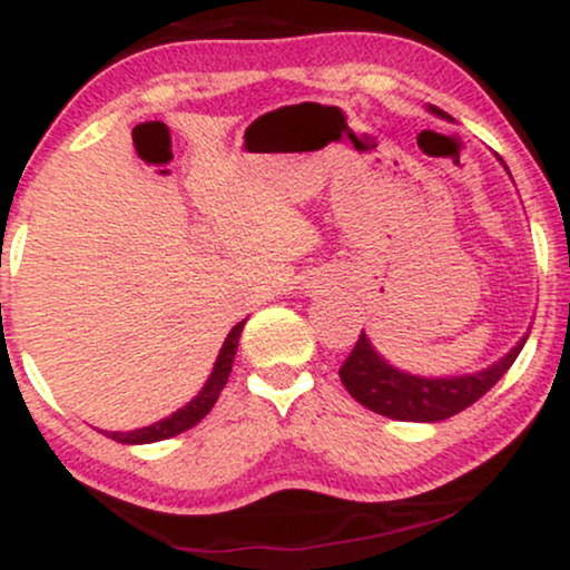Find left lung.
Instances as JSON below:
<instances>
[{"label":"left lung","instance_id":"obj_1","mask_svg":"<svg viewBox=\"0 0 570 570\" xmlns=\"http://www.w3.org/2000/svg\"><path fill=\"white\" fill-rule=\"evenodd\" d=\"M429 112L450 120V115L436 107H429ZM525 340L528 335L488 370L458 377H421L391 367L362 332L348 358L340 367V381L358 404L377 412V415L391 417V421L436 423L472 407L476 399L485 396L501 381L503 372L512 367Z\"/></svg>","mask_w":570,"mask_h":570}]
</instances>
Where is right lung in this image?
<instances>
[{
  "instance_id": "right-lung-1",
  "label": "right lung",
  "mask_w": 570,
  "mask_h": 570,
  "mask_svg": "<svg viewBox=\"0 0 570 570\" xmlns=\"http://www.w3.org/2000/svg\"><path fill=\"white\" fill-rule=\"evenodd\" d=\"M246 318L244 322H238L230 330V335H227L225 345H222L219 356H217V364H214L212 375H208V381L203 389L198 391V396L193 399V402L185 404L181 410H176L174 415L163 417V421L153 423V426L147 429H136V431H104V434L109 436V440L115 442H122V444H149V442H160V440H171V436L181 434V431L193 429L195 423H200L203 417L208 415L214 407V402H217L222 389H225L227 377H230V370H233V358H235V351H238V337H240V330H244Z\"/></svg>"
}]
</instances>
